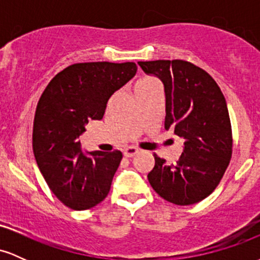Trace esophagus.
<instances>
[{
    "instance_id": "34e87169",
    "label": "esophagus",
    "mask_w": 260,
    "mask_h": 260,
    "mask_svg": "<svg viewBox=\"0 0 260 260\" xmlns=\"http://www.w3.org/2000/svg\"><path fill=\"white\" fill-rule=\"evenodd\" d=\"M138 153H139V150L134 147H128L123 150V155L126 157H133V156H136Z\"/></svg>"
}]
</instances>
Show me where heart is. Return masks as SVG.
Here are the masks:
<instances>
[{
	"label": "heart",
	"instance_id": "obj_1",
	"mask_svg": "<svg viewBox=\"0 0 260 260\" xmlns=\"http://www.w3.org/2000/svg\"><path fill=\"white\" fill-rule=\"evenodd\" d=\"M154 86H159V83H157L156 79H154V78L140 79L136 83V85H134V92L147 90V89L154 88Z\"/></svg>",
	"mask_w": 260,
	"mask_h": 260
}]
</instances>
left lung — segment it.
Instances as JSON below:
<instances>
[{"instance_id": "1", "label": "left lung", "mask_w": 260, "mask_h": 260, "mask_svg": "<svg viewBox=\"0 0 260 260\" xmlns=\"http://www.w3.org/2000/svg\"><path fill=\"white\" fill-rule=\"evenodd\" d=\"M165 91V129L184 140L175 164L155 156L148 180L161 198L190 205L211 194L232 154L229 110L221 89L204 70L182 59L138 62Z\"/></svg>"}]
</instances>
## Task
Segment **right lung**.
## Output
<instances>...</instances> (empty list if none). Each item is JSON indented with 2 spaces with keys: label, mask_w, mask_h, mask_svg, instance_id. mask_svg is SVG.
<instances>
[{
  "label": "right lung",
  "mask_w": 260,
  "mask_h": 260,
  "mask_svg": "<svg viewBox=\"0 0 260 260\" xmlns=\"http://www.w3.org/2000/svg\"><path fill=\"white\" fill-rule=\"evenodd\" d=\"M136 73L134 62L76 63L56 74L39 100L35 159L53 194L73 210L90 209L109 194L122 153L84 151L78 138L89 121L104 117L111 95Z\"/></svg>",
  "instance_id": "right-lung-1"
}]
</instances>
